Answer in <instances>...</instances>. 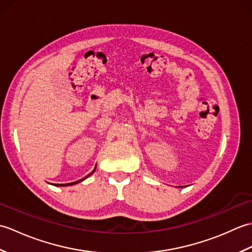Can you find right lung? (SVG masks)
Returning <instances> with one entry per match:
<instances>
[{
  "label": "right lung",
  "mask_w": 252,
  "mask_h": 252,
  "mask_svg": "<svg viewBox=\"0 0 252 252\" xmlns=\"http://www.w3.org/2000/svg\"><path fill=\"white\" fill-rule=\"evenodd\" d=\"M95 169H96V165H95V168H94V170L92 171V172H91L90 174H88L87 176H85V178H83V179H81V180H79V181H76V182H72V183H68V184H56L55 186H69V185H74V184H77V183H79V182H82L83 180H85V179H87V178H89V176H90L91 174H92V173L94 172V171H95Z\"/></svg>",
  "instance_id": "obj_1"
}]
</instances>
